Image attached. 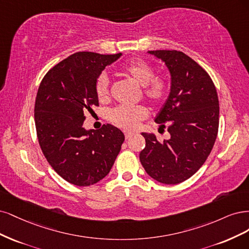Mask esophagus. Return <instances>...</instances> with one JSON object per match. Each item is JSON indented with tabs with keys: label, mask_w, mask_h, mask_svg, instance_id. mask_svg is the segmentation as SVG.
Masks as SVG:
<instances>
[{
	"label": "esophagus",
	"mask_w": 249,
	"mask_h": 249,
	"mask_svg": "<svg viewBox=\"0 0 249 249\" xmlns=\"http://www.w3.org/2000/svg\"><path fill=\"white\" fill-rule=\"evenodd\" d=\"M124 133H125V139H126V140L130 139L131 136L134 134V133H133V132H131V131H125Z\"/></svg>",
	"instance_id": "obj_1"
}]
</instances>
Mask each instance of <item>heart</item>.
<instances>
[{
    "instance_id": "b5f03b06",
    "label": "heart",
    "mask_w": 249,
    "mask_h": 249,
    "mask_svg": "<svg viewBox=\"0 0 249 249\" xmlns=\"http://www.w3.org/2000/svg\"><path fill=\"white\" fill-rule=\"evenodd\" d=\"M120 72L134 83L143 87V94L153 103H162L168 93V84L163 77H154V69L149 63L142 60L127 62L120 68ZM95 93L100 102L109 99L108 79L106 75H100L95 84ZM148 110L143 107H119L111 111L109 120L116 126L124 129H134L142 120L146 119Z\"/></svg>"
}]
</instances>
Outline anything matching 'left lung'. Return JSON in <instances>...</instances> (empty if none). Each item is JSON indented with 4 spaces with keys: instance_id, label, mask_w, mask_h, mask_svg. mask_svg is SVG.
<instances>
[{
    "instance_id": "left-lung-1",
    "label": "left lung",
    "mask_w": 249,
    "mask_h": 249,
    "mask_svg": "<svg viewBox=\"0 0 249 249\" xmlns=\"http://www.w3.org/2000/svg\"><path fill=\"white\" fill-rule=\"evenodd\" d=\"M164 62L171 74V92L155 118L171 139L162 142L154 133L142 132L146 147L141 163L150 177L163 184L190 178L211 153L218 132L219 102L209 74L178 51H150Z\"/></svg>"
}]
</instances>
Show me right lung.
<instances>
[{
	"mask_svg": "<svg viewBox=\"0 0 249 249\" xmlns=\"http://www.w3.org/2000/svg\"><path fill=\"white\" fill-rule=\"evenodd\" d=\"M122 53L79 52L69 55L43 77L35 101L37 138L58 175L76 186H90L109 173L125 140L119 128H84L86 113L98 107L95 84L107 66Z\"/></svg>",
	"mask_w": 249,
	"mask_h": 249,
	"instance_id": "add662e5",
	"label": "right lung"
}]
</instances>
